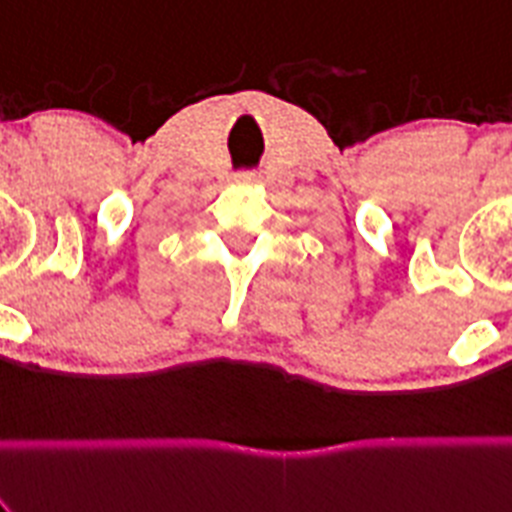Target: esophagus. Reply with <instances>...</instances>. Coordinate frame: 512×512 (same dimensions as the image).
Returning a JSON list of instances; mask_svg holds the SVG:
<instances>
[{
    "label": "esophagus",
    "instance_id": "esophagus-1",
    "mask_svg": "<svg viewBox=\"0 0 512 512\" xmlns=\"http://www.w3.org/2000/svg\"><path fill=\"white\" fill-rule=\"evenodd\" d=\"M239 182H244V185H255L257 182V175H252V172H244V175L237 177Z\"/></svg>",
    "mask_w": 512,
    "mask_h": 512
}]
</instances>
